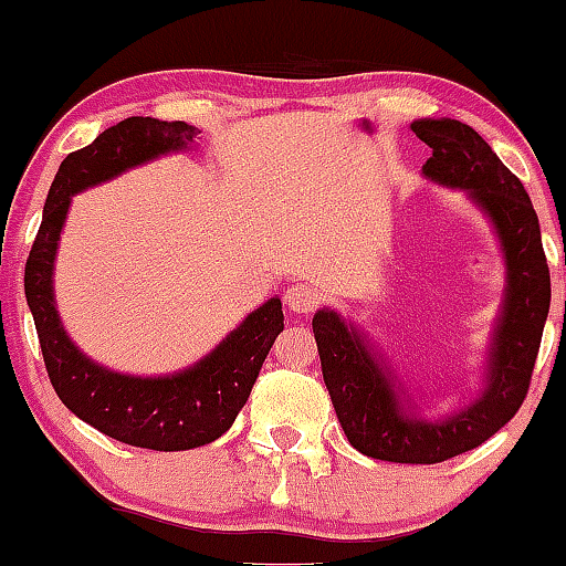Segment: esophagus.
<instances>
[{
    "mask_svg": "<svg viewBox=\"0 0 566 566\" xmlns=\"http://www.w3.org/2000/svg\"><path fill=\"white\" fill-rule=\"evenodd\" d=\"M283 300L294 313H313L317 302H321V291H317V285L313 283H294L289 285Z\"/></svg>",
    "mask_w": 566,
    "mask_h": 566,
    "instance_id": "obj_1",
    "label": "esophagus"
}]
</instances>
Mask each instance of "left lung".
<instances>
[{"label":"left lung","instance_id":"8db88e82","mask_svg":"<svg viewBox=\"0 0 566 566\" xmlns=\"http://www.w3.org/2000/svg\"><path fill=\"white\" fill-rule=\"evenodd\" d=\"M411 130L433 151L422 165L424 179L465 192L503 251V304L479 392L449 415L428 417L364 328L323 307L313 317V332L323 382L347 441L374 460L433 465L481 447L524 403L551 307V272L530 195L492 146L471 125L449 117L415 119Z\"/></svg>","mask_w":566,"mask_h":566}]
</instances>
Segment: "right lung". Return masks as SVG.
I'll return each instance as SVG.
<instances>
[{"mask_svg":"<svg viewBox=\"0 0 566 566\" xmlns=\"http://www.w3.org/2000/svg\"><path fill=\"white\" fill-rule=\"evenodd\" d=\"M198 133L187 123L128 117L85 149L72 151L50 184L23 275L48 377L63 406L104 436L157 452L206 447L232 428L272 342L283 332L281 300H266L211 353L181 371L163 377L119 374L87 358L63 328L53 291L55 253L74 195L170 151L189 149Z\"/></svg>","mask_w":566,"mask_h":566,"instance_id":"add662e5","label":"right lung"}]
</instances>
